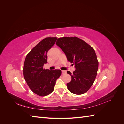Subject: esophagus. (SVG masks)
I'll use <instances>...</instances> for the list:
<instances>
[{
  "label": "esophagus",
  "mask_w": 124,
  "mask_h": 124,
  "mask_svg": "<svg viewBox=\"0 0 124 124\" xmlns=\"http://www.w3.org/2000/svg\"><path fill=\"white\" fill-rule=\"evenodd\" d=\"M66 71H65V70H62V74H65L66 73Z\"/></svg>",
  "instance_id": "34e87169"
}]
</instances>
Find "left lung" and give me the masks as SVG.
<instances>
[{
	"label": "left lung",
	"mask_w": 124,
	"mask_h": 124,
	"mask_svg": "<svg viewBox=\"0 0 124 124\" xmlns=\"http://www.w3.org/2000/svg\"><path fill=\"white\" fill-rule=\"evenodd\" d=\"M56 44L76 68L73 73L67 72L71 77V81L67 84L68 89L74 94H83L91 88L97 74L98 61L95 50L76 37L59 38Z\"/></svg>",
	"instance_id": "8db88e82"
}]
</instances>
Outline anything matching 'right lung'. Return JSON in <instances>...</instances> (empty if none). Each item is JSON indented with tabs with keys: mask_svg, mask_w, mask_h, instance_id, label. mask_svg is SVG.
<instances>
[{
	"mask_svg": "<svg viewBox=\"0 0 124 124\" xmlns=\"http://www.w3.org/2000/svg\"><path fill=\"white\" fill-rule=\"evenodd\" d=\"M57 39L56 37L44 38L32 48L25 60V80L30 89L40 96H47L54 91L56 81L62 73L59 69H43V65L47 62V52Z\"/></svg>",
	"mask_w": 124,
	"mask_h": 124,
	"instance_id": "add662e5",
	"label": "right lung"
}]
</instances>
